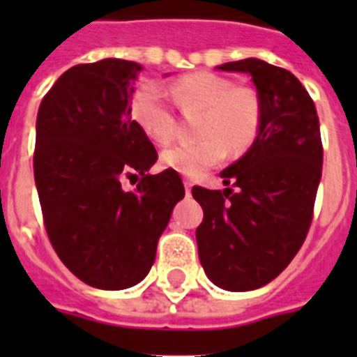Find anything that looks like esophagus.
Returning <instances> with one entry per match:
<instances>
[{
	"instance_id": "esophagus-1",
	"label": "esophagus",
	"mask_w": 357,
	"mask_h": 357,
	"mask_svg": "<svg viewBox=\"0 0 357 357\" xmlns=\"http://www.w3.org/2000/svg\"><path fill=\"white\" fill-rule=\"evenodd\" d=\"M183 185H185V192H187V195H189V192H190V189H192V183H190L189 179H185V181H183Z\"/></svg>"
}]
</instances>
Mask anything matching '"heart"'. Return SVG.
<instances>
[{
    "label": "heart",
    "mask_w": 357,
    "mask_h": 357,
    "mask_svg": "<svg viewBox=\"0 0 357 357\" xmlns=\"http://www.w3.org/2000/svg\"><path fill=\"white\" fill-rule=\"evenodd\" d=\"M174 105L181 114L200 113L195 142H179L161 153L162 167L187 178H198L224 161L226 150L241 155L250 150L263 128V102L255 89L235 85L215 72H195L170 86ZM131 114L144 135L157 144H167L176 131V113L161 86L148 81L131 100Z\"/></svg>",
    "instance_id": "1"
}]
</instances>
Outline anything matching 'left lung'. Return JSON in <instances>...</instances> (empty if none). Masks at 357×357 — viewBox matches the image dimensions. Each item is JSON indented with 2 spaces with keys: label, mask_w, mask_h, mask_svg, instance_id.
<instances>
[{
  "label": "left lung",
  "mask_w": 357,
  "mask_h": 357,
  "mask_svg": "<svg viewBox=\"0 0 357 357\" xmlns=\"http://www.w3.org/2000/svg\"><path fill=\"white\" fill-rule=\"evenodd\" d=\"M252 75L263 102L254 146L220 172L226 189L192 187L204 209L198 255L215 285L252 291L293 261L310 231L322 176V140L315 103L289 70L259 59L218 66Z\"/></svg>",
  "instance_id": "obj_1"
}]
</instances>
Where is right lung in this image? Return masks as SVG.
Segmentation results:
<instances>
[{
  "label": "right lung",
  "mask_w": 357,
  "mask_h": 357,
  "mask_svg": "<svg viewBox=\"0 0 357 357\" xmlns=\"http://www.w3.org/2000/svg\"><path fill=\"white\" fill-rule=\"evenodd\" d=\"M140 70L123 59L72 66L36 114L33 168L50 243L74 276L107 291L144 280L185 196L176 170L148 174L157 151L131 119ZM137 173L126 193L121 181Z\"/></svg>",
  "instance_id": "obj_1"
}]
</instances>
